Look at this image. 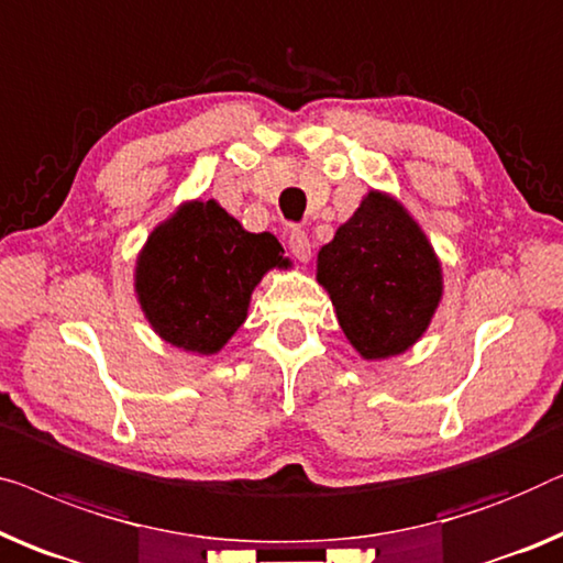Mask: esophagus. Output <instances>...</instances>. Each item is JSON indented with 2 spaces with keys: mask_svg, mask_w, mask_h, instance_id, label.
I'll list each match as a JSON object with an SVG mask.
<instances>
[{
  "mask_svg": "<svg viewBox=\"0 0 563 563\" xmlns=\"http://www.w3.org/2000/svg\"><path fill=\"white\" fill-rule=\"evenodd\" d=\"M287 243H289V251L295 254L297 262L307 264L309 258H312V243H309L305 231H299V228H291Z\"/></svg>",
  "mask_w": 563,
  "mask_h": 563,
  "instance_id": "esophagus-1",
  "label": "esophagus"
}]
</instances>
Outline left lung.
<instances>
[{"label":"left lung","mask_w":563,"mask_h":563,"mask_svg":"<svg viewBox=\"0 0 563 563\" xmlns=\"http://www.w3.org/2000/svg\"><path fill=\"white\" fill-rule=\"evenodd\" d=\"M317 282L363 361H386L417 345L444 297L434 246L401 200L368 190L317 254Z\"/></svg>","instance_id":"1"}]
</instances>
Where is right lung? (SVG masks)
<instances>
[{
  "mask_svg": "<svg viewBox=\"0 0 563 563\" xmlns=\"http://www.w3.org/2000/svg\"><path fill=\"white\" fill-rule=\"evenodd\" d=\"M272 233H251L218 200H185L154 225L134 264V295L150 328L177 350L221 353L246 322L251 295L287 268Z\"/></svg>",
  "mask_w": 563,
  "mask_h": 563,
  "instance_id": "obj_1",
  "label": "right lung"
}]
</instances>
